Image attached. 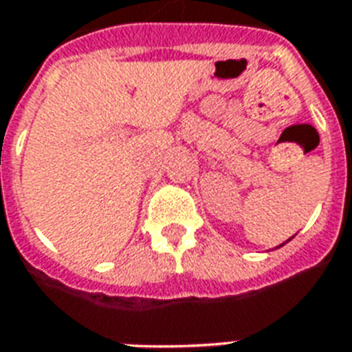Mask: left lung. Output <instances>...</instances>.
I'll use <instances>...</instances> for the list:
<instances>
[{
  "label": "left lung",
  "instance_id": "1",
  "mask_svg": "<svg viewBox=\"0 0 352 352\" xmlns=\"http://www.w3.org/2000/svg\"><path fill=\"white\" fill-rule=\"evenodd\" d=\"M289 241H290V239H289Z\"/></svg>",
  "mask_w": 352,
  "mask_h": 352
}]
</instances>
